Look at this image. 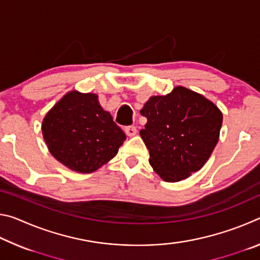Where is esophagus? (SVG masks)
Listing matches in <instances>:
<instances>
[{
	"instance_id": "34e87169",
	"label": "esophagus",
	"mask_w": 260,
	"mask_h": 260,
	"mask_svg": "<svg viewBox=\"0 0 260 260\" xmlns=\"http://www.w3.org/2000/svg\"><path fill=\"white\" fill-rule=\"evenodd\" d=\"M125 133L128 136H134L138 134V129H136L135 126H128L125 128Z\"/></svg>"
}]
</instances>
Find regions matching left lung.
I'll use <instances>...</instances> for the list:
<instances>
[{
  "label": "left lung",
  "mask_w": 260,
  "mask_h": 260,
  "mask_svg": "<svg viewBox=\"0 0 260 260\" xmlns=\"http://www.w3.org/2000/svg\"><path fill=\"white\" fill-rule=\"evenodd\" d=\"M141 114L148 120L140 135L150 153L149 162L166 182L181 181L204 166L222 125L217 105L182 86L152 96Z\"/></svg>",
  "instance_id": "1"
}]
</instances>
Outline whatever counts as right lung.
Masks as SVG:
<instances>
[{
  "instance_id": "right-lung-1",
  "label": "right lung",
  "mask_w": 260,
  "mask_h": 260,
  "mask_svg": "<svg viewBox=\"0 0 260 260\" xmlns=\"http://www.w3.org/2000/svg\"><path fill=\"white\" fill-rule=\"evenodd\" d=\"M42 134L52 156L70 170L91 173L117 155L126 135L96 94L72 90L42 121Z\"/></svg>"
}]
</instances>
